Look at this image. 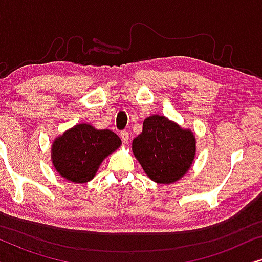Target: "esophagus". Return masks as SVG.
Listing matches in <instances>:
<instances>
[{"mask_svg":"<svg viewBox=\"0 0 262 262\" xmlns=\"http://www.w3.org/2000/svg\"><path fill=\"white\" fill-rule=\"evenodd\" d=\"M120 138H121V141H123V143L127 144L128 141H130V135H128L127 131H121L120 132Z\"/></svg>","mask_w":262,"mask_h":262,"instance_id":"obj_1","label":"esophagus"}]
</instances>
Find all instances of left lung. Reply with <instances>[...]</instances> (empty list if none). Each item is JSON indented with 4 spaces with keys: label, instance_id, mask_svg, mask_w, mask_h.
<instances>
[{
    "label": "left lung",
    "instance_id": "1",
    "mask_svg": "<svg viewBox=\"0 0 262 262\" xmlns=\"http://www.w3.org/2000/svg\"><path fill=\"white\" fill-rule=\"evenodd\" d=\"M132 151L145 174L157 184L178 181L191 168L195 156V137L163 116L152 114L132 142Z\"/></svg>",
    "mask_w": 262,
    "mask_h": 262
}]
</instances>
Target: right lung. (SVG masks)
<instances>
[{"instance_id":"obj_1","label":"right lung","mask_w":262,"mask_h":262,"mask_svg":"<svg viewBox=\"0 0 262 262\" xmlns=\"http://www.w3.org/2000/svg\"><path fill=\"white\" fill-rule=\"evenodd\" d=\"M120 145V138L113 131L78 124L53 141L51 160L60 177L84 184L95 177L102 161Z\"/></svg>"}]
</instances>
